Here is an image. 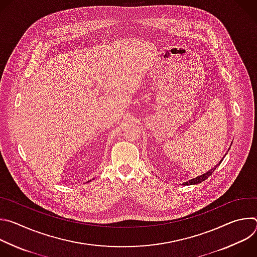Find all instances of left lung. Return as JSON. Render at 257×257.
Returning <instances> with one entry per match:
<instances>
[{
	"label": "left lung",
	"mask_w": 257,
	"mask_h": 257,
	"mask_svg": "<svg viewBox=\"0 0 257 257\" xmlns=\"http://www.w3.org/2000/svg\"><path fill=\"white\" fill-rule=\"evenodd\" d=\"M229 150H230V148H229ZM229 150H228V152H229ZM228 152H227V154H228ZM226 154V155H227ZM226 155L223 157V159L218 162V164H216L215 166H214V168H212L211 170H209L208 172H206V173H204V174H202V175H200V176H197V177H195V178H193V179H191V180H189V181H187V182H184L183 183V185H195V184H199V183H201V182H203V181H205L213 172H214V170L221 165V163L223 162V160H224V158L226 157Z\"/></svg>",
	"instance_id": "obj_1"
}]
</instances>
